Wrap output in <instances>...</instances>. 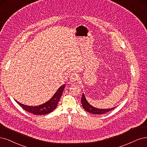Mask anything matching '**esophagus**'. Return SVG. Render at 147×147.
<instances>
[{
    "instance_id": "34e87169",
    "label": "esophagus",
    "mask_w": 147,
    "mask_h": 147,
    "mask_svg": "<svg viewBox=\"0 0 147 147\" xmlns=\"http://www.w3.org/2000/svg\"><path fill=\"white\" fill-rule=\"evenodd\" d=\"M69 80L71 82H75V81H76V80H78V76L77 74H76V73L71 74V76L69 78Z\"/></svg>"
}]
</instances>
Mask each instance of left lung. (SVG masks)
<instances>
[{"mask_svg":"<svg viewBox=\"0 0 147 147\" xmlns=\"http://www.w3.org/2000/svg\"><path fill=\"white\" fill-rule=\"evenodd\" d=\"M81 102L83 108L86 110L87 112L93 113V114H103L107 112H110L111 111L113 110V108L111 109H97L92 106L90 105H89V103L87 101L86 98H85L84 94H82V98H81Z\"/></svg>","mask_w":147,"mask_h":147,"instance_id":"obj_1","label":"left lung"}]
</instances>
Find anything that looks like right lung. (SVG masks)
I'll use <instances>...</instances> for the list:
<instances>
[{"instance_id": "1", "label": "right lung", "mask_w": 147, "mask_h": 147, "mask_svg": "<svg viewBox=\"0 0 147 147\" xmlns=\"http://www.w3.org/2000/svg\"><path fill=\"white\" fill-rule=\"evenodd\" d=\"M65 85L61 86L55 92L54 94V96L52 98L45 104L38 106H28L26 105H24L22 104H21L17 101L16 102L20 105L24 110H25L27 112L33 113L34 115H45L51 112H53L55 109L57 107V104L59 101V99L62 94L63 90L65 88Z\"/></svg>"}]
</instances>
